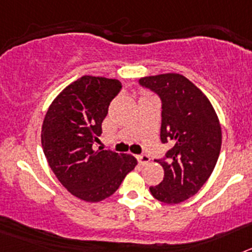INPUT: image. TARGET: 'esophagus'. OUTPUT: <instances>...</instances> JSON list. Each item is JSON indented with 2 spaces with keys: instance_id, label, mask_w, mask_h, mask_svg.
I'll return each mask as SVG.
<instances>
[{
  "instance_id": "1",
  "label": "esophagus",
  "mask_w": 252,
  "mask_h": 252,
  "mask_svg": "<svg viewBox=\"0 0 252 252\" xmlns=\"http://www.w3.org/2000/svg\"><path fill=\"white\" fill-rule=\"evenodd\" d=\"M137 160H139L140 164H148L150 161V158L146 154H140V155H137Z\"/></svg>"
}]
</instances>
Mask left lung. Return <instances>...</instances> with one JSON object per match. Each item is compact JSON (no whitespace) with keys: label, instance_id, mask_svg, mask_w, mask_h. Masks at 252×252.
I'll return each mask as SVG.
<instances>
[{"label":"left lung","instance_id":"obj_1","mask_svg":"<svg viewBox=\"0 0 252 252\" xmlns=\"http://www.w3.org/2000/svg\"><path fill=\"white\" fill-rule=\"evenodd\" d=\"M139 84L160 98V140L170 145L157 160L164 178L150 192L160 202L180 203L193 197L212 174L221 151L220 121L203 92L183 75L145 77Z\"/></svg>","mask_w":252,"mask_h":252}]
</instances>
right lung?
Segmentation results:
<instances>
[{
    "mask_svg": "<svg viewBox=\"0 0 252 252\" xmlns=\"http://www.w3.org/2000/svg\"><path fill=\"white\" fill-rule=\"evenodd\" d=\"M121 82L84 75L49 107L41 145L49 166L65 189L86 202H99L119 189L137 161L132 155L95 149L111 101Z\"/></svg>",
    "mask_w": 252,
    "mask_h": 252,
    "instance_id": "add662e5",
    "label": "right lung"
}]
</instances>
